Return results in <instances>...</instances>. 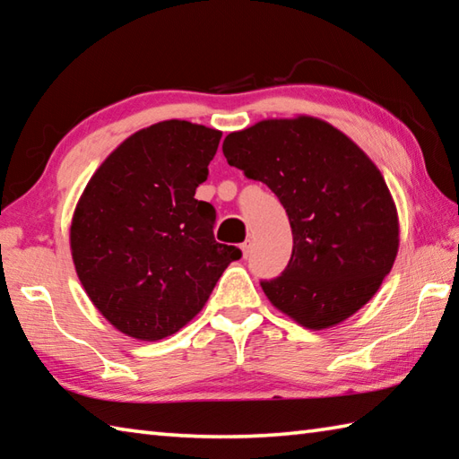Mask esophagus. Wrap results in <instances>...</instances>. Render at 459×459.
I'll return each mask as SVG.
<instances>
[{"mask_svg":"<svg viewBox=\"0 0 459 459\" xmlns=\"http://www.w3.org/2000/svg\"><path fill=\"white\" fill-rule=\"evenodd\" d=\"M240 250H242V256H248L250 255V240H247V242H242L240 245Z\"/></svg>","mask_w":459,"mask_h":459,"instance_id":"obj_1","label":"esophagus"}]
</instances>
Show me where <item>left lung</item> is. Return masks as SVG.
Returning <instances> with one entry per match:
<instances>
[{
    "label": "left lung",
    "instance_id": "left-lung-1",
    "mask_svg": "<svg viewBox=\"0 0 459 459\" xmlns=\"http://www.w3.org/2000/svg\"><path fill=\"white\" fill-rule=\"evenodd\" d=\"M222 153L266 183L288 212L291 258L281 276L260 281L272 306L316 331L363 307L398 252L396 204L368 155L314 116L232 132Z\"/></svg>",
    "mask_w": 459,
    "mask_h": 459
}]
</instances>
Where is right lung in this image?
I'll list each match as a JSON object with an SVG mask.
<instances>
[{
	"label": "right lung",
	"mask_w": 459,
	"mask_h": 459,
	"mask_svg": "<svg viewBox=\"0 0 459 459\" xmlns=\"http://www.w3.org/2000/svg\"><path fill=\"white\" fill-rule=\"evenodd\" d=\"M221 135L187 120L135 132L102 161L76 203V276L94 307L126 335H173L240 258L237 247L214 240L212 204L195 199Z\"/></svg>",
	"instance_id": "add662e5"
}]
</instances>
